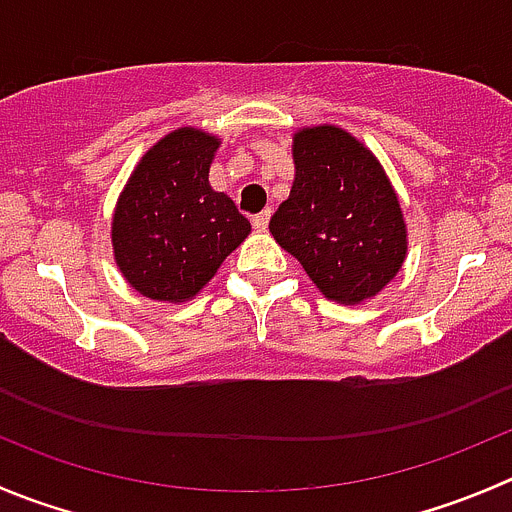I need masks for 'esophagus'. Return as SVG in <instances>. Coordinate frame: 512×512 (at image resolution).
I'll return each instance as SVG.
<instances>
[{"mask_svg": "<svg viewBox=\"0 0 512 512\" xmlns=\"http://www.w3.org/2000/svg\"><path fill=\"white\" fill-rule=\"evenodd\" d=\"M252 225H255V230H267V225H270V210L260 212V215L252 217Z\"/></svg>", "mask_w": 512, "mask_h": 512, "instance_id": "34e87169", "label": "esophagus"}]
</instances>
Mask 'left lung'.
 I'll use <instances>...</instances> for the list:
<instances>
[{"label": "left lung", "mask_w": 512, "mask_h": 512, "mask_svg": "<svg viewBox=\"0 0 512 512\" xmlns=\"http://www.w3.org/2000/svg\"><path fill=\"white\" fill-rule=\"evenodd\" d=\"M295 182L270 232L330 300L355 305L398 275L408 252L393 185L367 147L322 124L295 135Z\"/></svg>", "instance_id": "obj_1"}]
</instances>
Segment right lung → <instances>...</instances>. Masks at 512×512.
I'll use <instances>...</instances> for the list:
<instances>
[{"label": "right lung", "mask_w": 512, "mask_h": 512, "mask_svg": "<svg viewBox=\"0 0 512 512\" xmlns=\"http://www.w3.org/2000/svg\"><path fill=\"white\" fill-rule=\"evenodd\" d=\"M220 142L182 127L157 142L119 195L112 247L119 270L152 300L185 302L250 235L235 202L210 187Z\"/></svg>", "instance_id": "1"}]
</instances>
